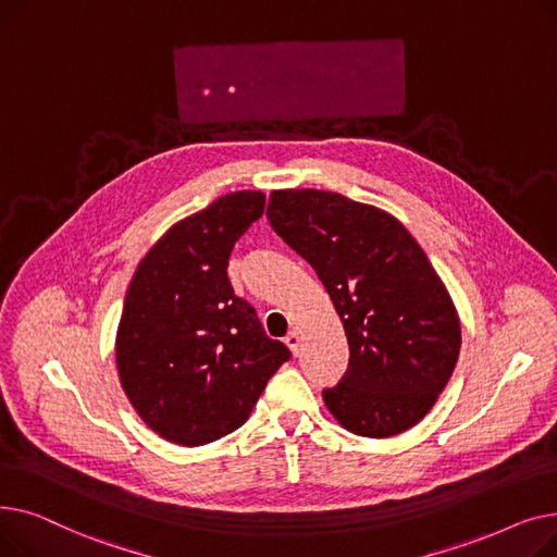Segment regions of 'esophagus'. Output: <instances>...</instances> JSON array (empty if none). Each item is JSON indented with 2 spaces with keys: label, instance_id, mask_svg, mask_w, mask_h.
<instances>
[{
  "label": "esophagus",
  "instance_id": "34e87169",
  "mask_svg": "<svg viewBox=\"0 0 557 557\" xmlns=\"http://www.w3.org/2000/svg\"><path fill=\"white\" fill-rule=\"evenodd\" d=\"M284 343L288 345L290 355H296V357H298V352H300V343H302V336H300V332H298V330H290V332L286 334Z\"/></svg>",
  "mask_w": 557,
  "mask_h": 557
}]
</instances>
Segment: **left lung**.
I'll use <instances>...</instances> for the list:
<instances>
[{"instance_id":"1","label":"left lung","mask_w":557,"mask_h":557,"mask_svg":"<svg viewBox=\"0 0 557 557\" xmlns=\"http://www.w3.org/2000/svg\"><path fill=\"white\" fill-rule=\"evenodd\" d=\"M273 230L311 263L341 318L349 366L323 391L334 420L363 437L416 426L460 352V318L441 275L393 214L323 189H275Z\"/></svg>"}]
</instances>
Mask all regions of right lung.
I'll return each instance as SVG.
<instances>
[{
    "mask_svg": "<svg viewBox=\"0 0 557 557\" xmlns=\"http://www.w3.org/2000/svg\"><path fill=\"white\" fill-rule=\"evenodd\" d=\"M261 191H232L171 225L128 284L114 338L122 388L164 441L200 447L239 429L290 357L234 296L227 259L263 214Z\"/></svg>",
    "mask_w": 557,
    "mask_h": 557,
    "instance_id": "obj_1",
    "label": "right lung"
}]
</instances>
